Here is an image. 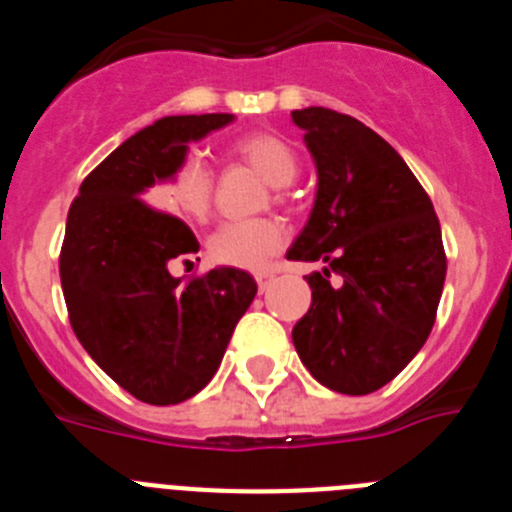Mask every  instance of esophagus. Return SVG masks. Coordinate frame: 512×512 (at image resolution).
<instances>
[{"mask_svg": "<svg viewBox=\"0 0 512 512\" xmlns=\"http://www.w3.org/2000/svg\"><path fill=\"white\" fill-rule=\"evenodd\" d=\"M253 277H256V284H259L261 292H266L271 287V282H274V271H256Z\"/></svg>", "mask_w": 512, "mask_h": 512, "instance_id": "34e87169", "label": "esophagus"}]
</instances>
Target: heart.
Wrapping results in <instances>:
<instances>
[{"mask_svg":"<svg viewBox=\"0 0 512 512\" xmlns=\"http://www.w3.org/2000/svg\"><path fill=\"white\" fill-rule=\"evenodd\" d=\"M233 153L274 187L292 182L300 169L295 148L277 133L243 135L233 143ZM161 194L176 212H182L189 220L205 223L212 212V197H215V179H212L210 166L200 156L189 153L161 182ZM284 241H287V233L277 220H269V217L235 220V223L220 225L210 235L207 253L220 266L261 269L274 253L282 251Z\"/></svg>","mask_w":512,"mask_h":512,"instance_id":"heart-1","label":"heart"}]
</instances>
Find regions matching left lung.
Listing matches in <instances>:
<instances>
[{"label":"left lung","mask_w":512,"mask_h":512,"mask_svg":"<svg viewBox=\"0 0 512 512\" xmlns=\"http://www.w3.org/2000/svg\"><path fill=\"white\" fill-rule=\"evenodd\" d=\"M292 120L318 166V194L287 259L325 264L305 277L312 305L292 341L328 390L369 395L431 336L446 279L441 225L410 166L364 122L325 107Z\"/></svg>","instance_id":"8db88e82"}]
</instances>
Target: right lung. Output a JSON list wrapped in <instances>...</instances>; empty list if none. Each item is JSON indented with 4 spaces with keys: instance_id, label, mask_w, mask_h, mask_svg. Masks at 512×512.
Here are the masks:
<instances>
[{
    "instance_id": "add662e5",
    "label": "right lung",
    "mask_w": 512,
    "mask_h": 512,
    "mask_svg": "<svg viewBox=\"0 0 512 512\" xmlns=\"http://www.w3.org/2000/svg\"><path fill=\"white\" fill-rule=\"evenodd\" d=\"M228 122L223 112L161 117L81 182L66 217L58 271L71 328L99 369L148 405L197 395L256 297L251 274L233 266L171 277V261L189 264L200 243L187 223L143 200L187 156L189 140Z\"/></svg>"
}]
</instances>
